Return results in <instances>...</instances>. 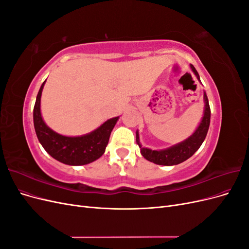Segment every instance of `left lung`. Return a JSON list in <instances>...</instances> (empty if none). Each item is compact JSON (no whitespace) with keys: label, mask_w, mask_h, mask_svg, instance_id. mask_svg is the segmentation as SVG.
Masks as SVG:
<instances>
[{"label":"left lung","mask_w":249,"mask_h":249,"mask_svg":"<svg viewBox=\"0 0 249 249\" xmlns=\"http://www.w3.org/2000/svg\"><path fill=\"white\" fill-rule=\"evenodd\" d=\"M191 69L195 73V76H196L197 79L199 80L198 72L196 71V70H195V67L192 64H191ZM203 99H205V104H206L205 114H203L202 120L199 126L197 127V130L194 132L192 136H190L187 140L180 142L178 144L172 146L170 148L163 149V150H152V149L142 147L140 145L139 140H138L139 136L137 133L136 140L140 147L141 155L150 162H154L159 165H166V166L179 164L186 161L187 159H189L191 156H193V154L196 152L202 144L203 140H205L207 136V133L209 131V126H210L211 109H210V105H209V101L206 93L203 94Z\"/></svg>","instance_id":"8db88e82"}]
</instances>
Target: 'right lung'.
I'll return each instance as SVG.
<instances>
[{
  "label": "right lung",
  "mask_w": 249,
  "mask_h": 249,
  "mask_svg": "<svg viewBox=\"0 0 249 249\" xmlns=\"http://www.w3.org/2000/svg\"><path fill=\"white\" fill-rule=\"evenodd\" d=\"M46 81L42 83L33 110L35 132L47 153L54 159L67 165H85L95 161L105 153L113 127L118 117L111 118L99 129L81 137H66L52 131L40 114V97Z\"/></svg>",
  "instance_id": "right-lung-1"
}]
</instances>
